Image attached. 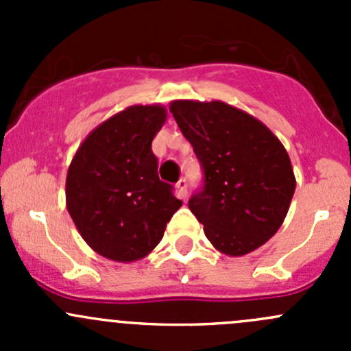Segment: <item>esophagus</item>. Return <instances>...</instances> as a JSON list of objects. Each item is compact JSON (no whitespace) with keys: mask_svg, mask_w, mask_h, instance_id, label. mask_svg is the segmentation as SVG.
I'll list each match as a JSON object with an SVG mask.
<instances>
[{"mask_svg":"<svg viewBox=\"0 0 351 351\" xmlns=\"http://www.w3.org/2000/svg\"><path fill=\"white\" fill-rule=\"evenodd\" d=\"M176 192H178L180 198H186V180L182 178L176 183Z\"/></svg>","mask_w":351,"mask_h":351,"instance_id":"1","label":"esophagus"}]
</instances>
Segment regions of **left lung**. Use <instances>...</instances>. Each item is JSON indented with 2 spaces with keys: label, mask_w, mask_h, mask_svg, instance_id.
Wrapping results in <instances>:
<instances>
[{
  "label": "left lung",
  "mask_w": 351,
  "mask_h": 351,
  "mask_svg": "<svg viewBox=\"0 0 351 351\" xmlns=\"http://www.w3.org/2000/svg\"><path fill=\"white\" fill-rule=\"evenodd\" d=\"M204 169L190 210L215 250L243 256L263 246L284 222L295 192L290 158L270 129L224 101L169 105Z\"/></svg>",
  "instance_id": "1"
}]
</instances>
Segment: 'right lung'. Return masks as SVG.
I'll use <instances>...</instances> for the list:
<instances>
[{"mask_svg":"<svg viewBox=\"0 0 351 351\" xmlns=\"http://www.w3.org/2000/svg\"><path fill=\"white\" fill-rule=\"evenodd\" d=\"M166 120L161 105H132L97 127L67 169L66 205L91 250L113 261L149 254L182 200L158 176L151 144Z\"/></svg>","mask_w":351,"mask_h":351,"instance_id":"obj_1","label":"right lung"}]
</instances>
